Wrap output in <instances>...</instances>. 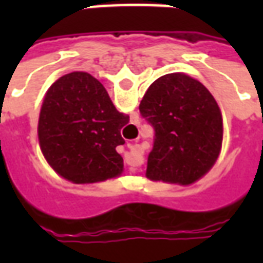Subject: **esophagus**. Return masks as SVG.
<instances>
[{
	"label": "esophagus",
	"mask_w": 263,
	"mask_h": 263,
	"mask_svg": "<svg viewBox=\"0 0 263 263\" xmlns=\"http://www.w3.org/2000/svg\"><path fill=\"white\" fill-rule=\"evenodd\" d=\"M128 148H129L131 152H137L138 149H139V146H138V145H132V143H129V145H128Z\"/></svg>",
	"instance_id": "esophagus-1"
}]
</instances>
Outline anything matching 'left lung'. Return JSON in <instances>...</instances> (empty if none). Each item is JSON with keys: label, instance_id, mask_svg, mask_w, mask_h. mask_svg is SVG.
<instances>
[{"label": "left lung", "instance_id": "1", "mask_svg": "<svg viewBox=\"0 0 263 263\" xmlns=\"http://www.w3.org/2000/svg\"><path fill=\"white\" fill-rule=\"evenodd\" d=\"M139 111L155 129L146 177L192 184L213 167L222 143V117L211 92L183 73L149 86Z\"/></svg>", "mask_w": 263, "mask_h": 263}]
</instances>
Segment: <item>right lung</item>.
<instances>
[{
  "mask_svg": "<svg viewBox=\"0 0 263 263\" xmlns=\"http://www.w3.org/2000/svg\"><path fill=\"white\" fill-rule=\"evenodd\" d=\"M120 112L100 81L86 71L65 74L43 100L37 137L42 154L58 175L77 184L120 176L124 160L117 152L125 141Z\"/></svg>",
  "mask_w": 263,
  "mask_h": 263,
  "instance_id": "right-lung-1",
  "label": "right lung"
}]
</instances>
